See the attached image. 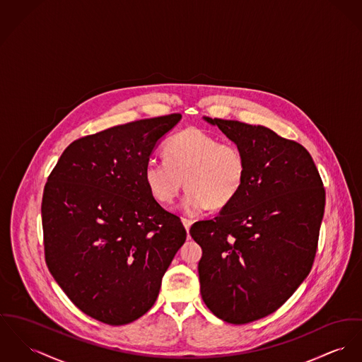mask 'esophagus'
Segmentation results:
<instances>
[{
  "instance_id": "esophagus-1",
  "label": "esophagus",
  "mask_w": 362,
  "mask_h": 362,
  "mask_svg": "<svg viewBox=\"0 0 362 362\" xmlns=\"http://www.w3.org/2000/svg\"><path fill=\"white\" fill-rule=\"evenodd\" d=\"M182 223H183V226H185L186 231L189 233V230H190V227H192V224H193V221H190V219H186V218H183V219H182Z\"/></svg>"
}]
</instances>
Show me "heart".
<instances>
[{"label": "heart", "instance_id": "b5f03b06", "mask_svg": "<svg viewBox=\"0 0 362 362\" xmlns=\"http://www.w3.org/2000/svg\"><path fill=\"white\" fill-rule=\"evenodd\" d=\"M164 154L165 160L147 161L144 183L163 205L173 204L186 183L182 211L190 216L230 205L244 186L247 158L243 150L199 128H186L172 136Z\"/></svg>", "mask_w": 362, "mask_h": 362}]
</instances>
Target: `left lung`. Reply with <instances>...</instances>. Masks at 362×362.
I'll return each instance as SVG.
<instances>
[{"instance_id":"left-lung-1","label":"left lung","mask_w":362,"mask_h":362,"mask_svg":"<svg viewBox=\"0 0 362 362\" xmlns=\"http://www.w3.org/2000/svg\"><path fill=\"white\" fill-rule=\"evenodd\" d=\"M247 158L235 199L192 226L202 248L201 296L223 321L243 325L279 310L305 281L317 252L325 189L310 153L274 131L204 117Z\"/></svg>"}]
</instances>
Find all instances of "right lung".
<instances>
[{
	"mask_svg": "<svg viewBox=\"0 0 362 362\" xmlns=\"http://www.w3.org/2000/svg\"><path fill=\"white\" fill-rule=\"evenodd\" d=\"M180 118H146L74 140L45 185L47 266L69 299L100 322L125 325L146 314L186 241L180 219L143 179L158 140Z\"/></svg>",
	"mask_w": 362,
	"mask_h": 362,
	"instance_id": "add662e5",
	"label": "right lung"
}]
</instances>
